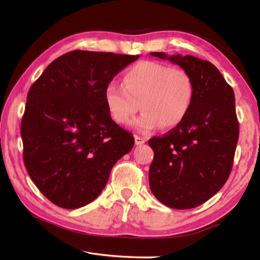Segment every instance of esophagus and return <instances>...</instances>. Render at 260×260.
<instances>
[{"instance_id":"1","label":"esophagus","mask_w":260,"mask_h":260,"mask_svg":"<svg viewBox=\"0 0 260 260\" xmlns=\"http://www.w3.org/2000/svg\"><path fill=\"white\" fill-rule=\"evenodd\" d=\"M146 141L143 139V137H140V136H137V135H135V144L136 145H142V144H144Z\"/></svg>"}]
</instances>
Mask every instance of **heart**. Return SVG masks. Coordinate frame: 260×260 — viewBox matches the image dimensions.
<instances>
[{"instance_id": "b5f03b06", "label": "heart", "mask_w": 260, "mask_h": 260, "mask_svg": "<svg viewBox=\"0 0 260 260\" xmlns=\"http://www.w3.org/2000/svg\"><path fill=\"white\" fill-rule=\"evenodd\" d=\"M194 81L184 69L156 61H142L124 75V86L109 82L105 89V104L117 124L133 121L143 133L158 127H174L189 114L194 99Z\"/></svg>"}]
</instances>
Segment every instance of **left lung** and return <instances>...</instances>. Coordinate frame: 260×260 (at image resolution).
<instances>
[{
	"mask_svg": "<svg viewBox=\"0 0 260 260\" xmlns=\"http://www.w3.org/2000/svg\"><path fill=\"white\" fill-rule=\"evenodd\" d=\"M151 54L187 71L196 89L183 121L148 141L154 151L148 172L151 191L167 207L196 208L221 189L233 169L239 137L235 93L218 68L207 60Z\"/></svg>",
	"mask_w": 260,
	"mask_h": 260,
	"instance_id": "8db88e82",
	"label": "left lung"
}]
</instances>
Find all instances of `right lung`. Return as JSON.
Here are the masks:
<instances>
[{
  "instance_id": "1",
  "label": "right lung",
  "mask_w": 260,
  "mask_h": 260,
  "mask_svg": "<svg viewBox=\"0 0 260 260\" xmlns=\"http://www.w3.org/2000/svg\"><path fill=\"white\" fill-rule=\"evenodd\" d=\"M139 54L74 50L48 66L26 96L21 136L33 183L63 209L101 194L134 137L110 117L105 89Z\"/></svg>"
}]
</instances>
